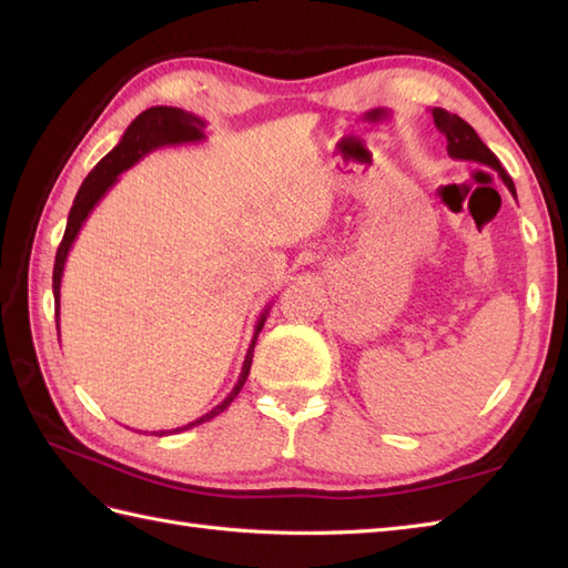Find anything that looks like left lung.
Instances as JSON below:
<instances>
[{
	"mask_svg": "<svg viewBox=\"0 0 568 568\" xmlns=\"http://www.w3.org/2000/svg\"><path fill=\"white\" fill-rule=\"evenodd\" d=\"M432 116H434V126H437L442 134L446 136V151H449L452 159H456V161H474V163L493 168V171H498L500 180H503L505 185H508V190L513 192V197L517 200L513 178L503 171V165L496 159V153H493L486 146V143L478 139L474 126L466 124L462 116H456L452 112L442 110V106H434Z\"/></svg>",
	"mask_w": 568,
	"mask_h": 568,
	"instance_id": "8db88e82",
	"label": "left lung"
}]
</instances>
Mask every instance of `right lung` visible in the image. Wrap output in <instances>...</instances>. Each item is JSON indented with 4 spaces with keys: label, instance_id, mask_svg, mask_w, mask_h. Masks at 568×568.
Masks as SVG:
<instances>
[{
    "label": "right lung",
    "instance_id": "add662e5",
    "mask_svg": "<svg viewBox=\"0 0 568 568\" xmlns=\"http://www.w3.org/2000/svg\"><path fill=\"white\" fill-rule=\"evenodd\" d=\"M204 126H207V124H204V119L190 114L185 110H178V106H151V110L141 112L134 119V122L129 124L122 141H119L116 146L110 153H106L98 165L92 168L88 178H84V183L80 185L75 200H72L65 234H63V241H60V246H58L55 265H53V297H55V305H58L55 307L58 339H60V281H63V268H65L68 253L72 248V241L78 239L84 220H88L90 212L94 210V204H98L106 195V190H110L116 183L119 175L129 171V168L134 163H139L143 155H149L151 151L163 149V146H183V143H200V141L207 139V136H204ZM268 310L271 307L263 310L256 329H253V339L248 344L244 366H241V376L232 388V393H229L220 405L212 407L207 415L197 417L195 422H187L185 427L163 429V432H153V434L163 437V434H178V432H185L190 427H197V425H202V422H207L220 413H224V409L234 403V397L239 395L241 388H244V383L248 378L251 361H253V346H256L258 332L263 329L265 317H268Z\"/></svg>",
    "mask_w": 568,
    "mask_h": 568
}]
</instances>
